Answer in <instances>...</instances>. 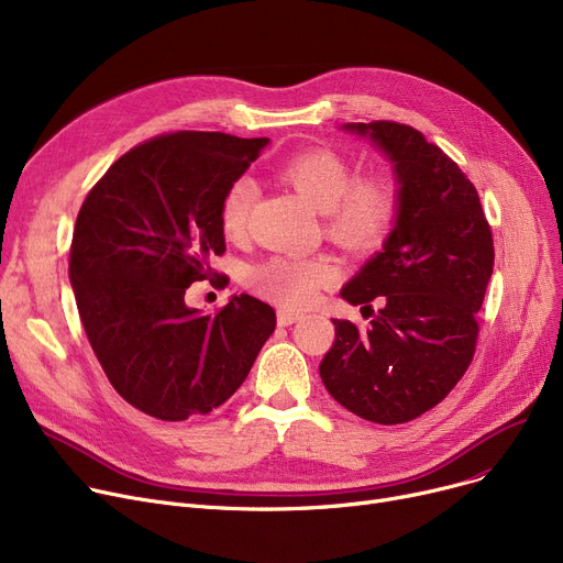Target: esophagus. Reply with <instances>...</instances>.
Wrapping results in <instances>:
<instances>
[{"mask_svg": "<svg viewBox=\"0 0 563 563\" xmlns=\"http://www.w3.org/2000/svg\"><path fill=\"white\" fill-rule=\"evenodd\" d=\"M301 317H303V312H299V310H287V308L278 310V323H280V327H289V323L299 321Z\"/></svg>", "mask_w": 563, "mask_h": 563, "instance_id": "34e87169", "label": "esophagus"}]
</instances>
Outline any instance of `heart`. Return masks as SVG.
Here are the masks:
<instances>
[{
  "label": "heart",
  "instance_id": "heart-1",
  "mask_svg": "<svg viewBox=\"0 0 563 563\" xmlns=\"http://www.w3.org/2000/svg\"><path fill=\"white\" fill-rule=\"evenodd\" d=\"M278 175L323 212L327 232L353 253H372L383 246L397 223L401 187L390 170L356 175L351 162L331 147H308L287 157ZM253 200L255 185L251 177H236L225 187L219 223L230 240L246 232ZM335 278L338 264L327 255H274L249 269V285L285 308L310 306Z\"/></svg>",
  "mask_w": 563,
  "mask_h": 563
}]
</instances>
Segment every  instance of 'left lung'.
I'll use <instances>...</instances> for the list:
<instances>
[{
    "label": "left lung",
    "instance_id": "obj_1",
    "mask_svg": "<svg viewBox=\"0 0 563 563\" xmlns=\"http://www.w3.org/2000/svg\"><path fill=\"white\" fill-rule=\"evenodd\" d=\"M395 164L401 210L386 246L342 289L380 310L361 331L333 319L319 374L335 401L376 424H404L445 399L477 351L493 232L467 175L422 132L395 121L349 123ZM374 312V310H372Z\"/></svg>",
    "mask_w": 563,
    "mask_h": 563
}]
</instances>
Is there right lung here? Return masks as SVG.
I'll list each match as a JSON object with an SVG mask.
<instances>
[{
  "mask_svg": "<svg viewBox=\"0 0 563 563\" xmlns=\"http://www.w3.org/2000/svg\"><path fill=\"white\" fill-rule=\"evenodd\" d=\"M269 139L170 132L134 145L88 191L70 244L81 327L113 390L145 416L183 422L234 395L276 312L240 294L217 314L185 303L191 283L219 278L225 187Z\"/></svg>",
  "mask_w": 563,
  "mask_h": 563,
  "instance_id": "obj_1",
  "label": "right lung"
}]
</instances>
